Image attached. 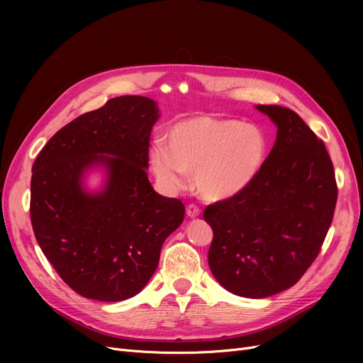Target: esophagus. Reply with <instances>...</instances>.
Returning a JSON list of instances; mask_svg holds the SVG:
<instances>
[{
	"label": "esophagus",
	"instance_id": "1",
	"mask_svg": "<svg viewBox=\"0 0 363 363\" xmlns=\"http://www.w3.org/2000/svg\"><path fill=\"white\" fill-rule=\"evenodd\" d=\"M200 207L199 206H196V204H188L186 206V215L189 216V218H197L199 215H200Z\"/></svg>",
	"mask_w": 363,
	"mask_h": 363
}]
</instances>
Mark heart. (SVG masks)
Wrapping results in <instances>:
<instances>
[{"instance_id": "1", "label": "heart", "mask_w": 363, "mask_h": 363, "mask_svg": "<svg viewBox=\"0 0 363 363\" xmlns=\"http://www.w3.org/2000/svg\"><path fill=\"white\" fill-rule=\"evenodd\" d=\"M268 152L269 140L257 125L194 116L169 129L167 148L152 147L150 164L164 188L178 189L185 174H193L199 194L219 201L244 191L259 177Z\"/></svg>"}]
</instances>
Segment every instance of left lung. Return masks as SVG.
Instances as JSON below:
<instances>
[{
  "mask_svg": "<svg viewBox=\"0 0 363 363\" xmlns=\"http://www.w3.org/2000/svg\"><path fill=\"white\" fill-rule=\"evenodd\" d=\"M277 125L259 177L240 194L208 204V266L233 294L263 298L287 290L318 257L331 226L337 182L323 141L298 114L256 106Z\"/></svg>",
  "mask_w": 363,
  "mask_h": 363,
  "instance_id": "left-lung-1",
  "label": "left lung"
}]
</instances>
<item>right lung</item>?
Returning a JSON list of instances; mask_svg holds the SVG:
<instances>
[{"instance_id": "add662e5", "label": "right lung", "mask_w": 363, "mask_h": 363, "mask_svg": "<svg viewBox=\"0 0 363 363\" xmlns=\"http://www.w3.org/2000/svg\"><path fill=\"white\" fill-rule=\"evenodd\" d=\"M157 119L147 97L111 99L63 126L32 166L35 238L60 278L86 298L138 294L157 269L164 240L184 220V203L157 194L145 172ZM95 164L108 169V181L91 195L82 178Z\"/></svg>"}]
</instances>
